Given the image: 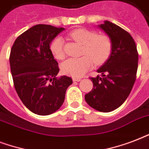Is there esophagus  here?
Instances as JSON below:
<instances>
[{
	"mask_svg": "<svg viewBox=\"0 0 149 149\" xmlns=\"http://www.w3.org/2000/svg\"><path fill=\"white\" fill-rule=\"evenodd\" d=\"M72 80L76 82H79L80 80H81V78H79V77H74V78H72Z\"/></svg>",
	"mask_w": 149,
	"mask_h": 149,
	"instance_id": "obj_1",
	"label": "esophagus"
}]
</instances>
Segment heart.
Returning <instances> with one entry per match:
<instances>
[{"label":"heart","instance_id":"1","mask_svg":"<svg viewBox=\"0 0 149 149\" xmlns=\"http://www.w3.org/2000/svg\"><path fill=\"white\" fill-rule=\"evenodd\" d=\"M70 36L84 48L80 58H70L61 65L62 72L72 77H80L90 70L93 63L100 64L106 60L111 51V42L106 35H97L95 31L85 29H76L71 31ZM64 39L58 36L52 42L50 50L57 59L64 58Z\"/></svg>","mask_w":149,"mask_h":149}]
</instances>
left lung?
<instances>
[{
    "label": "left lung",
    "mask_w": 149,
    "mask_h": 149,
    "mask_svg": "<svg viewBox=\"0 0 149 149\" xmlns=\"http://www.w3.org/2000/svg\"><path fill=\"white\" fill-rule=\"evenodd\" d=\"M98 28L111 42L107 61L97 70L101 76L91 77L93 86L85 95L87 104L100 112H111L126 100L136 79L139 54L134 39L127 31L109 21Z\"/></svg>",
    "instance_id": "8db88e82"
}]
</instances>
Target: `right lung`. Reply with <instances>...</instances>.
Returning <instances> with one entry per match:
<instances>
[{"label":"right lung","instance_id":"1","mask_svg":"<svg viewBox=\"0 0 149 149\" xmlns=\"http://www.w3.org/2000/svg\"><path fill=\"white\" fill-rule=\"evenodd\" d=\"M63 28L36 24L16 38L10 55V72L17 95L29 111L49 115L60 108L72 84L66 76L56 77L59 69L50 43Z\"/></svg>","mask_w":149,"mask_h":149}]
</instances>
